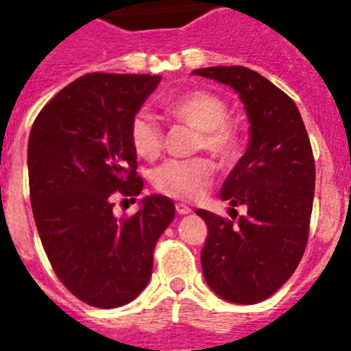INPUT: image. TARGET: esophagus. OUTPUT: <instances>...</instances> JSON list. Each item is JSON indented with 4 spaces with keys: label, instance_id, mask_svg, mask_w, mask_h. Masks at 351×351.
<instances>
[{
    "label": "esophagus",
    "instance_id": "obj_1",
    "mask_svg": "<svg viewBox=\"0 0 351 351\" xmlns=\"http://www.w3.org/2000/svg\"><path fill=\"white\" fill-rule=\"evenodd\" d=\"M176 210H178V214H181V216H184V214H190L191 213L190 207L186 206V204H182V202L176 204Z\"/></svg>",
    "mask_w": 351,
    "mask_h": 351
}]
</instances>
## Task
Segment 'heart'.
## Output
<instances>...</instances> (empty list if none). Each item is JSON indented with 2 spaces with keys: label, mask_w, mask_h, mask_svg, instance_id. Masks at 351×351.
I'll use <instances>...</instances> for the list:
<instances>
[{
  "label": "heart",
  "mask_w": 351,
  "mask_h": 351,
  "mask_svg": "<svg viewBox=\"0 0 351 351\" xmlns=\"http://www.w3.org/2000/svg\"><path fill=\"white\" fill-rule=\"evenodd\" d=\"M167 116L197 130V149H206L221 163H232L241 153V132L228 121V107L214 93L191 89L165 104ZM130 141L142 160H156L163 149V133L156 121L141 112L132 119ZM214 167L206 158L169 161L154 173V186L165 197L195 202L213 184Z\"/></svg>",
  "instance_id": "1"
}]
</instances>
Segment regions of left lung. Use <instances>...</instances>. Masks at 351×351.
I'll list each match as a JSON object with an SVG mask.
<instances>
[{
    "label": "left lung",
    "instance_id": "left-lung-1",
    "mask_svg": "<svg viewBox=\"0 0 351 351\" xmlns=\"http://www.w3.org/2000/svg\"><path fill=\"white\" fill-rule=\"evenodd\" d=\"M195 75L230 86L250 119L246 153L223 182L221 198L246 206L237 223L198 209L209 234L202 272L210 290L256 304L280 290L306 250L315 197V160L299 108L287 93L246 66H210Z\"/></svg>",
    "mask_w": 351,
    "mask_h": 351
}]
</instances>
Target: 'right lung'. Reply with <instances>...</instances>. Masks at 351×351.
I'll return each instance as SVG.
<instances>
[{
    "instance_id": "right-lung-1",
    "label": "right lung",
    "mask_w": 351,
    "mask_h": 351,
    "mask_svg": "<svg viewBox=\"0 0 351 351\" xmlns=\"http://www.w3.org/2000/svg\"><path fill=\"white\" fill-rule=\"evenodd\" d=\"M160 75L88 73L40 110L27 141L29 198L40 241L68 290L95 308L132 302L147 287L156 241L176 207L163 195L142 198L130 218L114 197H138L130 125Z\"/></svg>"
}]
</instances>
